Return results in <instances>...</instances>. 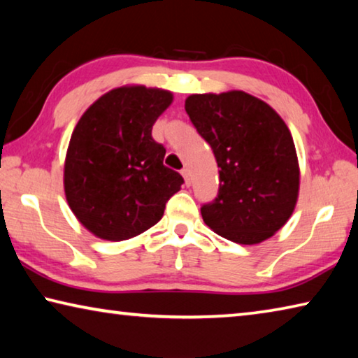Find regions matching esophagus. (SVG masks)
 Returning <instances> with one entry per match:
<instances>
[{
  "label": "esophagus",
  "instance_id": "1",
  "mask_svg": "<svg viewBox=\"0 0 358 358\" xmlns=\"http://www.w3.org/2000/svg\"><path fill=\"white\" fill-rule=\"evenodd\" d=\"M181 175H183V178H185V185L189 186V185H191V173H189V169H183V171H181Z\"/></svg>",
  "mask_w": 358,
  "mask_h": 358
}]
</instances>
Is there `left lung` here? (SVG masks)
I'll list each match as a JSON object with an SVG mask.
<instances>
[{
    "instance_id": "left-lung-1",
    "label": "left lung",
    "mask_w": 358,
    "mask_h": 358,
    "mask_svg": "<svg viewBox=\"0 0 358 358\" xmlns=\"http://www.w3.org/2000/svg\"><path fill=\"white\" fill-rule=\"evenodd\" d=\"M185 110L220 167V191L201 208L203 222L240 245L273 237L292 216L300 191L287 124L273 107L241 90L191 94Z\"/></svg>"
}]
</instances>
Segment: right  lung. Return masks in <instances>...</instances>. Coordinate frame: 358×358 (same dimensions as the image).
Here are the masks:
<instances>
[{
  "label": "right lung",
  "instance_id": "obj_1",
  "mask_svg": "<svg viewBox=\"0 0 358 358\" xmlns=\"http://www.w3.org/2000/svg\"><path fill=\"white\" fill-rule=\"evenodd\" d=\"M169 90L124 85L96 99L72 131L63 185L69 208L94 237L123 241L153 227L183 178L151 137L172 104Z\"/></svg>",
  "mask_w": 358,
  "mask_h": 358
}]
</instances>
